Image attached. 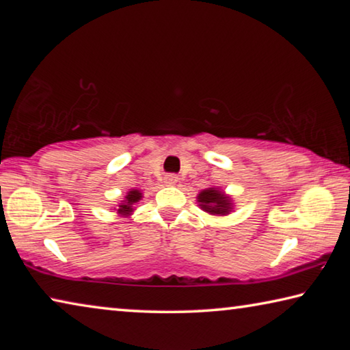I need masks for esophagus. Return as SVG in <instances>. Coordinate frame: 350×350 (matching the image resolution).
<instances>
[{"label": "esophagus", "mask_w": 350, "mask_h": 350, "mask_svg": "<svg viewBox=\"0 0 350 350\" xmlns=\"http://www.w3.org/2000/svg\"><path fill=\"white\" fill-rule=\"evenodd\" d=\"M163 182H165V185L173 187V185H176V183H177V177L176 176H165Z\"/></svg>", "instance_id": "1"}]
</instances>
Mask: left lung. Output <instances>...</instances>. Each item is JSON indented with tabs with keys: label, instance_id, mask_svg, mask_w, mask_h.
<instances>
[{
	"label": "left lung",
	"instance_id": "8db88e82",
	"mask_svg": "<svg viewBox=\"0 0 350 350\" xmlns=\"http://www.w3.org/2000/svg\"><path fill=\"white\" fill-rule=\"evenodd\" d=\"M196 199L200 210H204L211 216H228L234 208L232 196H228L219 187H210L202 189Z\"/></svg>",
	"mask_w": 350,
	"mask_h": 350
}]
</instances>
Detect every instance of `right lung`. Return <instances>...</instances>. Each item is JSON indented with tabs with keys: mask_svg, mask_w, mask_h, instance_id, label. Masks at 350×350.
I'll return each instance as SVG.
<instances>
[{
	"mask_svg": "<svg viewBox=\"0 0 350 350\" xmlns=\"http://www.w3.org/2000/svg\"><path fill=\"white\" fill-rule=\"evenodd\" d=\"M142 198H144V194H142L140 189L131 188L126 193V196L123 198V200H120V202H118L112 210H116L118 216H123V217L131 216L135 210L134 205L137 204L139 200H142Z\"/></svg>",
	"mask_w": 350,
	"mask_h": 350,
	"instance_id": "right-lung-1",
	"label": "right lung"
}]
</instances>
